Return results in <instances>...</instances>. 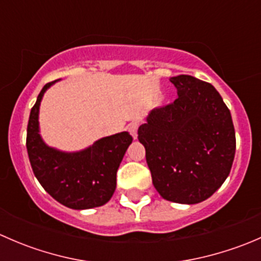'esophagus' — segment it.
Segmentation results:
<instances>
[{
    "mask_svg": "<svg viewBox=\"0 0 261 261\" xmlns=\"http://www.w3.org/2000/svg\"><path fill=\"white\" fill-rule=\"evenodd\" d=\"M138 128H139V123H138V122H131V123H128L127 130L130 131V134H131V135H133L134 139L138 138Z\"/></svg>",
    "mask_w": 261,
    "mask_h": 261,
    "instance_id": "1",
    "label": "esophagus"
}]
</instances>
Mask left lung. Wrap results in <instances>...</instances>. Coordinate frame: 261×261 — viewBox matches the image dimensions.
<instances>
[{"instance_id":"1","label":"left lung","mask_w":261,"mask_h":261,"mask_svg":"<svg viewBox=\"0 0 261 261\" xmlns=\"http://www.w3.org/2000/svg\"><path fill=\"white\" fill-rule=\"evenodd\" d=\"M178 98L150 112L138 130L152 184L175 203L211 197L230 174L236 150L230 110L215 87L192 75L170 80Z\"/></svg>"}]
</instances>
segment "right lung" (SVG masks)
Masks as SVG:
<instances>
[{
    "label": "right lung",
    "mask_w": 261,
    "mask_h": 261,
    "mask_svg": "<svg viewBox=\"0 0 261 261\" xmlns=\"http://www.w3.org/2000/svg\"><path fill=\"white\" fill-rule=\"evenodd\" d=\"M54 82L43 87L29 117L26 149L31 168L43 188L65 207H99L114 194L116 173L133 136L128 133L116 134L72 154L46 146L39 135V106L44 92Z\"/></svg>",
    "instance_id": "1"
}]
</instances>
